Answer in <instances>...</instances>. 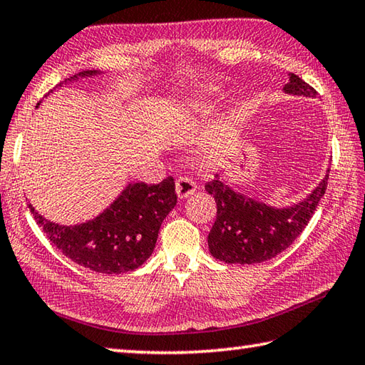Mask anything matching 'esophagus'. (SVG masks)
<instances>
[{"label":"esophagus","instance_id":"esophagus-1","mask_svg":"<svg viewBox=\"0 0 365 365\" xmlns=\"http://www.w3.org/2000/svg\"><path fill=\"white\" fill-rule=\"evenodd\" d=\"M196 191V183L191 180L190 177H180L177 178L175 182V193L180 200H187L188 196H191Z\"/></svg>","mask_w":365,"mask_h":365}]
</instances>
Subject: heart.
<instances>
[{
    "mask_svg": "<svg viewBox=\"0 0 365 365\" xmlns=\"http://www.w3.org/2000/svg\"><path fill=\"white\" fill-rule=\"evenodd\" d=\"M217 94L215 91H210V89H204V91H193L187 94L185 97H182L180 101L175 103L174 110L178 111V113H182V111H187V110H193L197 107H202L205 102H209L212 97Z\"/></svg>",
    "mask_w": 365,
    "mask_h": 365,
    "instance_id": "heart-1",
    "label": "heart"
}]
</instances>
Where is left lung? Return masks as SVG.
<instances>
[{"label": "left lung", "mask_w": 365, "mask_h": 365, "mask_svg": "<svg viewBox=\"0 0 365 365\" xmlns=\"http://www.w3.org/2000/svg\"><path fill=\"white\" fill-rule=\"evenodd\" d=\"M284 92L313 98L317 96L294 73H289ZM329 172L327 168L326 175L304 200L287 207H274L236 191L225 183L220 174H215V180L205 183V191L217 202V218L207 236L212 257L225 263L254 264L271 260L286 250L313 217L326 193Z\"/></svg>", "instance_id": "left-lung-1"}]
</instances>
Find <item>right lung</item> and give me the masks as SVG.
<instances>
[{"label":"right lung","mask_w":365,"mask_h":365,"mask_svg":"<svg viewBox=\"0 0 365 365\" xmlns=\"http://www.w3.org/2000/svg\"><path fill=\"white\" fill-rule=\"evenodd\" d=\"M98 75H102L101 70L79 71L58 88L79 78ZM175 204L174 178L168 177L158 185L129 182L107 209L76 225L51 222L31 204L29 207L46 236L65 257L96 273L121 274L142 267L153 254L161 223Z\"/></svg>","instance_id":"add662e5"}]
</instances>
